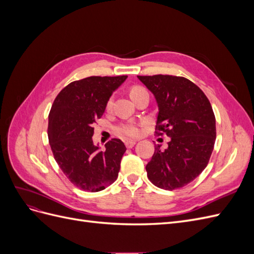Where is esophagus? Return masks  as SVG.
Wrapping results in <instances>:
<instances>
[{
  "label": "esophagus",
  "instance_id": "34e87169",
  "mask_svg": "<svg viewBox=\"0 0 254 254\" xmlns=\"http://www.w3.org/2000/svg\"><path fill=\"white\" fill-rule=\"evenodd\" d=\"M135 141H126L125 142V146H126V147L127 148H132L133 147V146L135 145Z\"/></svg>",
  "mask_w": 254,
  "mask_h": 254
}]
</instances>
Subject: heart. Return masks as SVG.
Returning a JSON list of instances; mask_svg holds the SVG:
<instances>
[{
    "label": "heart",
    "instance_id": "b5f03b06",
    "mask_svg": "<svg viewBox=\"0 0 254 254\" xmlns=\"http://www.w3.org/2000/svg\"><path fill=\"white\" fill-rule=\"evenodd\" d=\"M146 92V89L140 84H134L131 88L129 89V94L133 99L135 96L139 94ZM112 105V98H109L107 101L106 107L107 109H109ZM143 125V123H136L133 121H128V122H122L119 125L114 127V132L117 133L119 136L125 137V139H130V137H136L139 136L141 133L140 127Z\"/></svg>",
    "mask_w": 254,
    "mask_h": 254
}]
</instances>
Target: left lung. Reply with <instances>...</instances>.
Listing matches in <instances>:
<instances>
[{"label": "left lung", "mask_w": 254, "mask_h": 254, "mask_svg": "<svg viewBox=\"0 0 254 254\" xmlns=\"http://www.w3.org/2000/svg\"><path fill=\"white\" fill-rule=\"evenodd\" d=\"M156 96L159 113L155 133L167 135L168 147L155 152L146 165L152 184L166 190L193 181L209 163L216 139L215 115L202 90L182 76H137Z\"/></svg>", "instance_id": "obj_1"}]
</instances>
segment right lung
I'll use <instances>...</instances> for the list:
<instances>
[{
    "label": "right lung",
    "mask_w": 254,
    "mask_h": 254,
    "mask_svg": "<svg viewBox=\"0 0 254 254\" xmlns=\"http://www.w3.org/2000/svg\"><path fill=\"white\" fill-rule=\"evenodd\" d=\"M127 78L91 76L68 83L59 92L49 114L48 135L53 156L76 188L99 191L117 180L126 147L120 139L98 150L92 136L113 91Z\"/></svg>",
    "instance_id": "add662e5"
}]
</instances>
